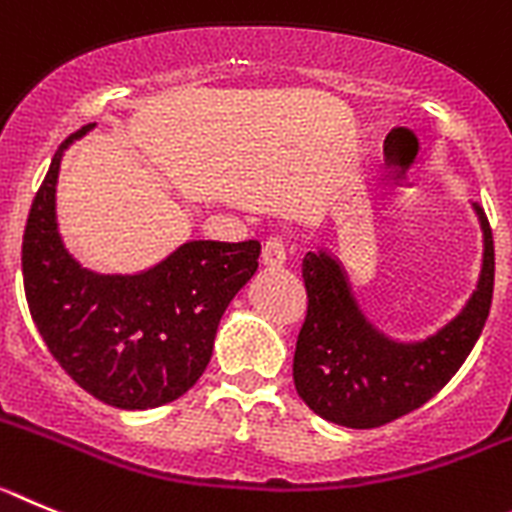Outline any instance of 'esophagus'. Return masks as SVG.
I'll return each mask as SVG.
<instances>
[{
  "label": "esophagus",
  "mask_w": 512,
  "mask_h": 512,
  "mask_svg": "<svg viewBox=\"0 0 512 512\" xmlns=\"http://www.w3.org/2000/svg\"><path fill=\"white\" fill-rule=\"evenodd\" d=\"M288 260V247H285L283 237H270L262 247V265L270 267V270H278Z\"/></svg>",
  "instance_id": "esophagus-1"
}]
</instances>
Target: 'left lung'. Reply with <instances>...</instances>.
<instances>
[{
	"label": "left lung",
	"instance_id": "8db88e82",
	"mask_svg": "<svg viewBox=\"0 0 512 512\" xmlns=\"http://www.w3.org/2000/svg\"><path fill=\"white\" fill-rule=\"evenodd\" d=\"M480 285L457 319L421 344H395L359 313L342 267L326 252H308L301 273L306 319L298 331L293 380L313 413L347 428H377L434 398L480 339L495 285V245L487 214Z\"/></svg>",
	"mask_w": 512,
	"mask_h": 512
}]
</instances>
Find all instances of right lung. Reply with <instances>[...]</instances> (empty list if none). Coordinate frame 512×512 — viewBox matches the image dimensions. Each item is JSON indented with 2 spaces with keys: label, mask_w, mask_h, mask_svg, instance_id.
<instances>
[{
  "label": "right lung",
  "mask_w": 512,
  "mask_h": 512,
  "mask_svg": "<svg viewBox=\"0 0 512 512\" xmlns=\"http://www.w3.org/2000/svg\"><path fill=\"white\" fill-rule=\"evenodd\" d=\"M94 124L73 132L68 147ZM61 150L40 183L25 237L22 278L30 316L66 375L101 403L145 411L196 385L216 326L255 275L260 242H188L140 275H94L63 247L55 227Z\"/></svg>",
  "instance_id": "1"
}]
</instances>
